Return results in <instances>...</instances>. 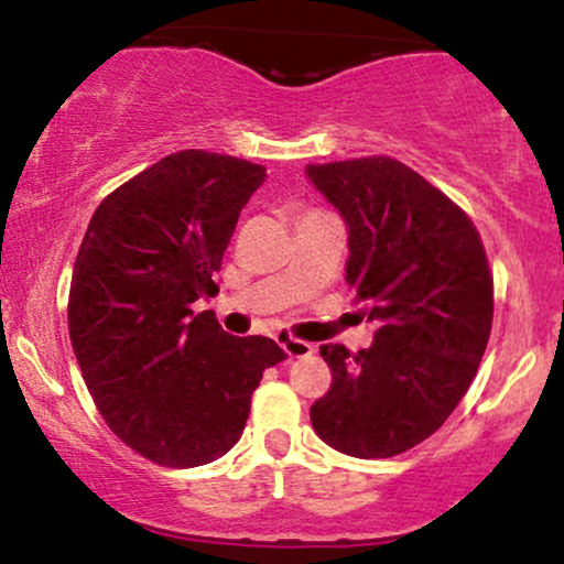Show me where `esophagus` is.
<instances>
[{"instance_id":"obj_1","label":"esophagus","mask_w":564,"mask_h":564,"mask_svg":"<svg viewBox=\"0 0 564 564\" xmlns=\"http://www.w3.org/2000/svg\"><path fill=\"white\" fill-rule=\"evenodd\" d=\"M281 348L286 350L289 358H307L313 356V345L305 343V339H294V337H281Z\"/></svg>"}]
</instances>
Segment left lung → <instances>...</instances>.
Here are the masks:
<instances>
[{"label":"left lung","instance_id":"8db88e82","mask_svg":"<svg viewBox=\"0 0 564 564\" xmlns=\"http://www.w3.org/2000/svg\"><path fill=\"white\" fill-rule=\"evenodd\" d=\"M348 227L345 281L375 343L321 345L332 388L311 406L337 453L393 457L442 429L476 377L492 329V275L474 221L391 158L307 165Z\"/></svg>","mask_w":564,"mask_h":564}]
</instances>
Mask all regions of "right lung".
Wrapping results in <instances>:
<instances>
[{
	"label": "right lung",
	"instance_id": "obj_1",
	"mask_svg": "<svg viewBox=\"0 0 564 564\" xmlns=\"http://www.w3.org/2000/svg\"><path fill=\"white\" fill-rule=\"evenodd\" d=\"M262 165L184 150L115 189L93 214L69 292L85 386L128 447L171 468L206 466L246 429L262 372L286 358L270 337H232L212 311L238 216Z\"/></svg>",
	"mask_w": 564,
	"mask_h": 564
}]
</instances>
